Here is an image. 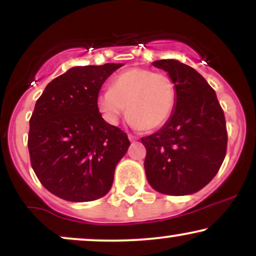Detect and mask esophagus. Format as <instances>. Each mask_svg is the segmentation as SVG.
Returning a JSON list of instances; mask_svg holds the SVG:
<instances>
[{"label":"esophagus","instance_id":"34e87169","mask_svg":"<svg viewBox=\"0 0 256 256\" xmlns=\"http://www.w3.org/2000/svg\"><path fill=\"white\" fill-rule=\"evenodd\" d=\"M128 140H131V142H134V140H137L138 137L137 136H134V134H128Z\"/></svg>","mask_w":256,"mask_h":256}]
</instances>
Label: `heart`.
<instances>
[{"label":"heart","instance_id":"b5f03b06","mask_svg":"<svg viewBox=\"0 0 256 256\" xmlns=\"http://www.w3.org/2000/svg\"><path fill=\"white\" fill-rule=\"evenodd\" d=\"M176 102L177 89L170 76L152 70L130 68L116 76L110 90L100 95L98 108L104 118L116 125L128 106L132 126L152 130L171 118Z\"/></svg>","mask_w":256,"mask_h":256}]
</instances>
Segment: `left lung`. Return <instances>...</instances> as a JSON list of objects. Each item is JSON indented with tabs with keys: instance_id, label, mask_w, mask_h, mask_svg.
Segmentation results:
<instances>
[{
	"instance_id": "1",
	"label": "left lung",
	"mask_w": 256,
	"mask_h": 256,
	"mask_svg": "<svg viewBox=\"0 0 256 256\" xmlns=\"http://www.w3.org/2000/svg\"><path fill=\"white\" fill-rule=\"evenodd\" d=\"M152 66L174 82L177 102L162 128L140 138L146 149V179L161 194L189 195L210 183L224 161V110L213 88L192 67L177 60L154 61Z\"/></svg>"
}]
</instances>
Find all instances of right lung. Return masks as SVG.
<instances>
[{
	"label": "right lung",
	"mask_w": 256,
	"mask_h": 256,
	"mask_svg": "<svg viewBox=\"0 0 256 256\" xmlns=\"http://www.w3.org/2000/svg\"><path fill=\"white\" fill-rule=\"evenodd\" d=\"M122 66L73 67L52 79L37 100L28 140L31 166L58 198L94 201L112 188L130 140L122 128L104 122L98 98L106 79Z\"/></svg>",
	"instance_id": "1"
}]
</instances>
